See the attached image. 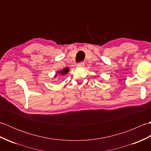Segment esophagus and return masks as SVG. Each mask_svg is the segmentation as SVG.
Segmentation results:
<instances>
[{
	"instance_id": "1",
	"label": "esophagus",
	"mask_w": 151,
	"mask_h": 151,
	"mask_svg": "<svg viewBox=\"0 0 151 151\" xmlns=\"http://www.w3.org/2000/svg\"><path fill=\"white\" fill-rule=\"evenodd\" d=\"M77 66H78V67H83L84 66V63H83V62L78 63L77 64Z\"/></svg>"
}]
</instances>
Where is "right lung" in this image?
<instances>
[{
  "label": "right lung",
  "instance_id": "add662e5",
  "mask_svg": "<svg viewBox=\"0 0 151 151\" xmlns=\"http://www.w3.org/2000/svg\"><path fill=\"white\" fill-rule=\"evenodd\" d=\"M69 71V67H66V68H63L62 70H58L56 71L55 75H54V78H56L58 75L60 76H63L64 75H66V74L68 73V72Z\"/></svg>",
  "mask_w": 151,
  "mask_h": 151
}]
</instances>
